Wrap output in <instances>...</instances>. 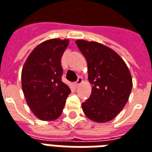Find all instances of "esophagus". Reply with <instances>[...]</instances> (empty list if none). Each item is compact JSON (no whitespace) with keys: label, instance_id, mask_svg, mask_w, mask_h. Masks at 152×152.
Instances as JSON below:
<instances>
[{"label":"esophagus","instance_id":"34e87169","mask_svg":"<svg viewBox=\"0 0 152 152\" xmlns=\"http://www.w3.org/2000/svg\"><path fill=\"white\" fill-rule=\"evenodd\" d=\"M82 82H83V80H82V78H81V77H79V78L77 79V80L75 82V86H76V87L79 86L82 83Z\"/></svg>","mask_w":152,"mask_h":152}]
</instances>
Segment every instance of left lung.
Instances as JSON below:
<instances>
[{"mask_svg":"<svg viewBox=\"0 0 152 152\" xmlns=\"http://www.w3.org/2000/svg\"><path fill=\"white\" fill-rule=\"evenodd\" d=\"M76 43L86 59L92 85L90 98L82 103L84 113L94 122H109L128 102L132 87L131 73L113 49L97 42L76 40Z\"/></svg>","mask_w":152,"mask_h":152,"instance_id":"obj_1","label":"left lung"}]
</instances>
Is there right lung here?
<instances>
[{"mask_svg": "<svg viewBox=\"0 0 152 152\" xmlns=\"http://www.w3.org/2000/svg\"><path fill=\"white\" fill-rule=\"evenodd\" d=\"M67 39H53L36 47L24 62L21 84L29 109L43 121L60 117L71 90L61 80V58Z\"/></svg>", "mask_w": 152, "mask_h": 152, "instance_id": "obj_1", "label": "right lung"}]
</instances>
